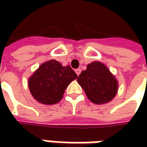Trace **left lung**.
I'll use <instances>...</instances> for the list:
<instances>
[{
  "instance_id": "obj_1",
  "label": "left lung",
  "mask_w": 147,
  "mask_h": 147,
  "mask_svg": "<svg viewBox=\"0 0 147 147\" xmlns=\"http://www.w3.org/2000/svg\"><path fill=\"white\" fill-rule=\"evenodd\" d=\"M78 76L69 65H62L51 59L41 65L28 79V88L33 98L45 105L58 103L65 89Z\"/></svg>"
}]
</instances>
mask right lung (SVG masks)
<instances>
[{"label": "right lung", "instance_id": "add662e5", "mask_svg": "<svg viewBox=\"0 0 147 147\" xmlns=\"http://www.w3.org/2000/svg\"><path fill=\"white\" fill-rule=\"evenodd\" d=\"M77 81L84 90L88 98L95 104L110 102L117 94L118 82L108 68L94 61L82 71Z\"/></svg>", "mask_w": 147, "mask_h": 147}]
</instances>
